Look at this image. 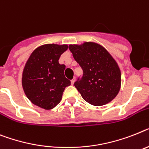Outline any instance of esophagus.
Instances as JSON below:
<instances>
[{
    "label": "esophagus",
    "instance_id": "1",
    "mask_svg": "<svg viewBox=\"0 0 149 149\" xmlns=\"http://www.w3.org/2000/svg\"><path fill=\"white\" fill-rule=\"evenodd\" d=\"M75 80H76V78H73V79H72V80H71V84H72V85H73V84H74Z\"/></svg>",
    "mask_w": 149,
    "mask_h": 149
}]
</instances>
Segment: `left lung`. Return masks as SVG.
I'll list each match as a JSON object with an SVG mask.
<instances>
[{"instance_id": "left-lung-1", "label": "left lung", "mask_w": 149, "mask_h": 149, "mask_svg": "<svg viewBox=\"0 0 149 149\" xmlns=\"http://www.w3.org/2000/svg\"><path fill=\"white\" fill-rule=\"evenodd\" d=\"M69 49L83 73L74 82L82 98L95 106L109 103L120 88V68L108 51L97 43L70 45Z\"/></svg>"}]
</instances>
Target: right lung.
Segmentation results:
<instances>
[{
    "mask_svg": "<svg viewBox=\"0 0 149 149\" xmlns=\"http://www.w3.org/2000/svg\"><path fill=\"white\" fill-rule=\"evenodd\" d=\"M68 48L67 45L47 44L37 47L26 63L22 78V88L35 105L52 109L60 103L70 81L64 76V64L58 61Z\"/></svg>",
    "mask_w": 149,
    "mask_h": 149,
    "instance_id": "1",
    "label": "right lung"
}]
</instances>
